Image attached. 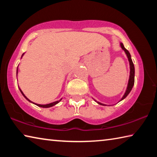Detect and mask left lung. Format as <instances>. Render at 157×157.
Listing matches in <instances>:
<instances>
[{"label": "left lung", "mask_w": 157, "mask_h": 157, "mask_svg": "<svg viewBox=\"0 0 157 157\" xmlns=\"http://www.w3.org/2000/svg\"><path fill=\"white\" fill-rule=\"evenodd\" d=\"M121 46L122 48V49H123L124 52H125V54L127 55V57L128 58V60H129V66H130V75H129V81H128V84H127V89H126V91L124 93V95L123 96V98H121V100H123V99H124L128 94L130 93V91H132V89L133 88V86H134V75H135V70H134V63H133V62L132 60V58H131V55H130V53L129 52L128 50H127L124 47V45L123 44V43H121ZM95 102H96L98 104L101 105H104L106 106V105L105 104H102V103H100L99 102H98L95 100H94ZM119 101V102H120Z\"/></svg>", "instance_id": "1"}]
</instances>
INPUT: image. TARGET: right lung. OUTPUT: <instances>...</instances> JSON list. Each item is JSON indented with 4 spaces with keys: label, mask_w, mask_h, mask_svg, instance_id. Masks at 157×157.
Returning a JSON list of instances; mask_svg holds the SVG:
<instances>
[{
    "label": "right lung",
    "mask_w": 157,
    "mask_h": 157,
    "mask_svg": "<svg viewBox=\"0 0 157 157\" xmlns=\"http://www.w3.org/2000/svg\"><path fill=\"white\" fill-rule=\"evenodd\" d=\"M24 55V53H23V54L22 55V56H21V57H23V55ZM17 73H18V67H17ZM19 90H20V91H21V94H22V95H23V96H24V98H25L26 100H28L29 102H32V103H33V104H34V105H37L38 106V107H43V108H48V107H52V106H54V105H57V103H59L61 100H62V99H60L59 100H57V101H55V102H52V103H50V104H47V105H39V104H36V103H34V102H32V101H30V100L28 99V98L25 96V95H24V94H23V91H21V90L19 89Z\"/></svg>",
    "instance_id": "right-lung-1"
}]
</instances>
